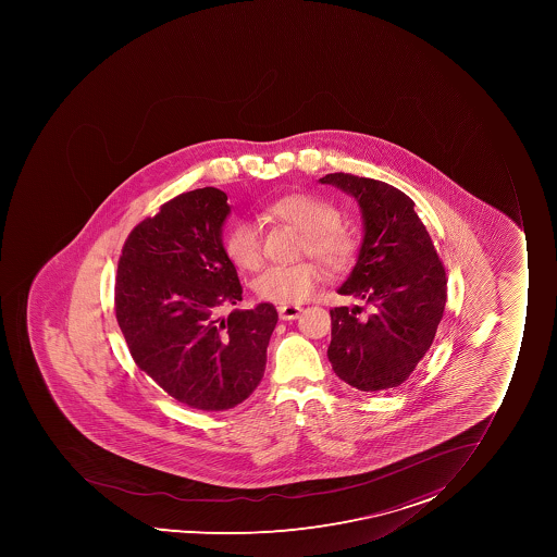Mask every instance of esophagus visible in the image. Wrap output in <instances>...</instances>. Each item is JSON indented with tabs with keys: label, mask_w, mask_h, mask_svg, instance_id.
<instances>
[{
	"label": "esophagus",
	"mask_w": 557,
	"mask_h": 557,
	"mask_svg": "<svg viewBox=\"0 0 557 557\" xmlns=\"http://www.w3.org/2000/svg\"><path fill=\"white\" fill-rule=\"evenodd\" d=\"M301 307L298 305H285V307H277V312H280V318L283 321H293L298 320L299 314H301Z\"/></svg>",
	"instance_id": "34e87169"
}]
</instances>
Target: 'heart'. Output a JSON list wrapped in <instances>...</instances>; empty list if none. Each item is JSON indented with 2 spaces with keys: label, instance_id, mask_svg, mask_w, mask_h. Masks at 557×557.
<instances>
[{
  "label": "heart",
  "instance_id": "b5f03b06",
  "mask_svg": "<svg viewBox=\"0 0 557 557\" xmlns=\"http://www.w3.org/2000/svg\"><path fill=\"white\" fill-rule=\"evenodd\" d=\"M275 220L285 221L305 232L304 252L320 259L326 269L343 272L350 269L356 256V237L339 225V210L314 194L294 193L267 205ZM225 252L237 269L256 270L263 261V236L252 221L239 220L225 237ZM321 282V270L314 261L296 264H272L253 280V293L270 304H301Z\"/></svg>",
  "mask_w": 557,
  "mask_h": 557
}]
</instances>
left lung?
Here are the masks:
<instances>
[{
  "mask_svg": "<svg viewBox=\"0 0 557 557\" xmlns=\"http://www.w3.org/2000/svg\"><path fill=\"white\" fill-rule=\"evenodd\" d=\"M352 194L363 214L358 263L339 294L369 305L331 310L329 361L339 380L363 392L388 391L408 380L434 342L446 304V274L434 243L399 188L370 177L326 174Z\"/></svg>",
  "mask_w": 557,
  "mask_h": 557,
  "instance_id": "obj_1",
  "label": "left lung"
}]
</instances>
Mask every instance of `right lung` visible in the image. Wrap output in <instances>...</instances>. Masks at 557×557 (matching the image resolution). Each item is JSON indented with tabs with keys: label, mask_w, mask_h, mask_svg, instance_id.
Here are the masks:
<instances>
[{
	"label": "right lung",
	"mask_w": 557,
	"mask_h": 557,
	"mask_svg": "<svg viewBox=\"0 0 557 557\" xmlns=\"http://www.w3.org/2000/svg\"><path fill=\"white\" fill-rule=\"evenodd\" d=\"M231 207L220 188H196L134 226L117 261V325L139 370L201 412L245 401L263 380L277 323L274 305L242 301L236 267L221 243Z\"/></svg>",
	"instance_id": "right-lung-1"
}]
</instances>
